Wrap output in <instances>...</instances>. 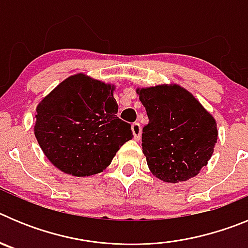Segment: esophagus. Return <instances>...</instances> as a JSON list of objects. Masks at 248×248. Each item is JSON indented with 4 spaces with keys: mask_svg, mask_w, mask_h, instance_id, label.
<instances>
[{
    "mask_svg": "<svg viewBox=\"0 0 248 248\" xmlns=\"http://www.w3.org/2000/svg\"><path fill=\"white\" fill-rule=\"evenodd\" d=\"M131 131H133L134 139L140 140V137H141V128H140L139 123H133V125H131Z\"/></svg>",
    "mask_w": 248,
    "mask_h": 248,
    "instance_id": "esophagus-1",
    "label": "esophagus"
}]
</instances>
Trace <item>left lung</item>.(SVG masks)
<instances>
[{
    "label": "left lung",
    "instance_id": "8db88e82",
    "mask_svg": "<svg viewBox=\"0 0 248 248\" xmlns=\"http://www.w3.org/2000/svg\"><path fill=\"white\" fill-rule=\"evenodd\" d=\"M137 93L149 118L141 146L153 175L174 184L196 176L217 141L214 117L177 84L138 88Z\"/></svg>",
    "mask_w": 248,
    "mask_h": 248
}]
</instances>
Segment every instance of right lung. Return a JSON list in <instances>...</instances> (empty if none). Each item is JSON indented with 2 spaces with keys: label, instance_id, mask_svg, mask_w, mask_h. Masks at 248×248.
Returning a JSON list of instances; mask_svg holds the SVG:
<instances>
[{
  "label": "right lung",
  "instance_id": "add662e5",
  "mask_svg": "<svg viewBox=\"0 0 248 248\" xmlns=\"http://www.w3.org/2000/svg\"><path fill=\"white\" fill-rule=\"evenodd\" d=\"M113 91L111 84L74 74L37 105L34 135L61 171L78 177L102 172L133 138L130 124L117 117Z\"/></svg>",
  "mask_w": 248,
  "mask_h": 248
}]
</instances>
